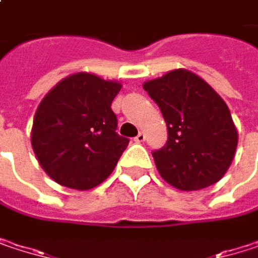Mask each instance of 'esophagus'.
Masks as SVG:
<instances>
[{
  "mask_svg": "<svg viewBox=\"0 0 258 258\" xmlns=\"http://www.w3.org/2000/svg\"><path fill=\"white\" fill-rule=\"evenodd\" d=\"M134 142H137V143H142V142H145V133H139L136 137H134Z\"/></svg>",
  "mask_w": 258,
  "mask_h": 258,
  "instance_id": "1",
  "label": "esophagus"
}]
</instances>
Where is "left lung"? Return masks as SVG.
I'll list each match as a JSON object with an SVG mask.
<instances>
[{
	"mask_svg": "<svg viewBox=\"0 0 258 258\" xmlns=\"http://www.w3.org/2000/svg\"><path fill=\"white\" fill-rule=\"evenodd\" d=\"M143 89L160 107L167 142L152 152L163 179L183 189H202L221 179L237 146V131L223 98L197 75L173 70Z\"/></svg>",
	"mask_w": 258,
	"mask_h": 258,
	"instance_id": "obj_1",
	"label": "left lung"
}]
</instances>
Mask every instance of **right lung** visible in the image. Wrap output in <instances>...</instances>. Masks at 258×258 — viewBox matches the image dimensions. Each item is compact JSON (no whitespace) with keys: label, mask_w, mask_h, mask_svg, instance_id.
Wrapping results in <instances>:
<instances>
[{"label":"right lung","mask_w":258,"mask_h":258,"mask_svg":"<svg viewBox=\"0 0 258 258\" xmlns=\"http://www.w3.org/2000/svg\"><path fill=\"white\" fill-rule=\"evenodd\" d=\"M121 83L89 73L61 80L40 103L31 143L43 170L64 186L89 189L106 179L128 146L116 133L112 101Z\"/></svg>","instance_id":"right-lung-1"}]
</instances>
